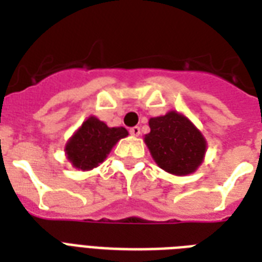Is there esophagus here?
I'll list each match as a JSON object with an SVG mask.
<instances>
[{"label":"esophagus","mask_w":262,"mask_h":262,"mask_svg":"<svg viewBox=\"0 0 262 262\" xmlns=\"http://www.w3.org/2000/svg\"><path fill=\"white\" fill-rule=\"evenodd\" d=\"M130 135L132 136H136V137H137V136H140V127L139 126H133V127H130Z\"/></svg>","instance_id":"esophagus-1"}]
</instances>
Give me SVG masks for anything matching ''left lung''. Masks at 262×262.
I'll return each instance as SVG.
<instances>
[{"label": "left lung", "mask_w": 262, "mask_h": 262, "mask_svg": "<svg viewBox=\"0 0 262 262\" xmlns=\"http://www.w3.org/2000/svg\"><path fill=\"white\" fill-rule=\"evenodd\" d=\"M144 141L156 164L174 175L194 172L203 163L207 141L201 132L177 111L149 119Z\"/></svg>", "instance_id": "1"}]
</instances>
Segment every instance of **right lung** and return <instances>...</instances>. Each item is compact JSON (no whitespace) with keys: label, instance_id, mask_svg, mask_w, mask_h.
<instances>
[{"label":"right lung","instance_id":"right-lung-1","mask_svg":"<svg viewBox=\"0 0 262 262\" xmlns=\"http://www.w3.org/2000/svg\"><path fill=\"white\" fill-rule=\"evenodd\" d=\"M125 127H108L96 117H90L72 136L65 147L68 160L79 170L98 167L119 140L126 137Z\"/></svg>","mask_w":262,"mask_h":262}]
</instances>
